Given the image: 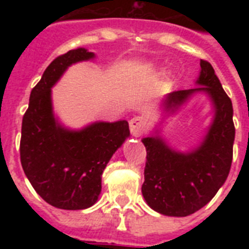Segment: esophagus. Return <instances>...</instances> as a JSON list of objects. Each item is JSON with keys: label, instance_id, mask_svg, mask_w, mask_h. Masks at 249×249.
Listing matches in <instances>:
<instances>
[{"label": "esophagus", "instance_id": "obj_1", "mask_svg": "<svg viewBox=\"0 0 249 249\" xmlns=\"http://www.w3.org/2000/svg\"><path fill=\"white\" fill-rule=\"evenodd\" d=\"M129 125H130V132H132L133 136L140 137L147 129V120L143 116H134L130 120Z\"/></svg>", "mask_w": 249, "mask_h": 249}]
</instances>
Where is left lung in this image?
I'll list each match as a JSON object with an SVG mask.
<instances>
[{"label":"left lung","mask_w":249,"mask_h":249,"mask_svg":"<svg viewBox=\"0 0 249 249\" xmlns=\"http://www.w3.org/2000/svg\"><path fill=\"white\" fill-rule=\"evenodd\" d=\"M196 89L177 90L166 97V108L182 105L195 91H207L213 101L216 115L204 142L193 152L181 154L169 148L159 137L143 138L147 151L142 194L154 211L165 216L193 214L224 185L232 161L235 126L231 99L222 89L214 70L200 60Z\"/></svg>","instance_id":"left-lung-1"}]
</instances>
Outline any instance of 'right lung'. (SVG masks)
I'll return each mask as SVG.
<instances>
[{"label": "right lung", "mask_w": 249, "mask_h": 249, "mask_svg": "<svg viewBox=\"0 0 249 249\" xmlns=\"http://www.w3.org/2000/svg\"><path fill=\"white\" fill-rule=\"evenodd\" d=\"M93 56L83 48L56 56L31 91L21 121L23 170L36 193L60 209H85L98 200L102 173L130 134L125 120L95 123L75 132L64 129L53 115L52 86L68 66Z\"/></svg>", "instance_id": "obj_1"}]
</instances>
